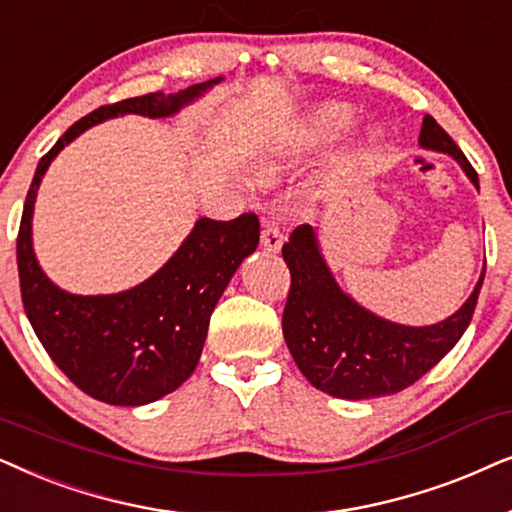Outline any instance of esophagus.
<instances>
[{
	"instance_id": "obj_1",
	"label": "esophagus",
	"mask_w": 512,
	"mask_h": 512,
	"mask_svg": "<svg viewBox=\"0 0 512 512\" xmlns=\"http://www.w3.org/2000/svg\"><path fill=\"white\" fill-rule=\"evenodd\" d=\"M262 245L267 252H278L283 245V231L276 224H264L262 229Z\"/></svg>"
}]
</instances>
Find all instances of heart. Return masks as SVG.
Listing matches in <instances>:
<instances>
[{"instance_id":"1","label":"heart","mask_w":512,"mask_h":512,"mask_svg":"<svg viewBox=\"0 0 512 512\" xmlns=\"http://www.w3.org/2000/svg\"><path fill=\"white\" fill-rule=\"evenodd\" d=\"M353 121V109L344 102H327L311 109L306 117L295 124V128L285 135L281 142L264 149L257 156V170L262 175H271L276 170H281L297 159H302L304 154H311L327 145L330 140H335L339 133L344 131ZM386 142V131L381 126H367L358 138V152L370 156L379 152Z\"/></svg>"}]
</instances>
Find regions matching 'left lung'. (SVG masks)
Instances as JSON below:
<instances>
[{"instance_id": "8db88e82", "label": "left lung", "mask_w": 512, "mask_h": 512, "mask_svg": "<svg viewBox=\"0 0 512 512\" xmlns=\"http://www.w3.org/2000/svg\"><path fill=\"white\" fill-rule=\"evenodd\" d=\"M419 147L452 156L480 192L478 173L433 117L424 119ZM283 260L292 276L283 311L285 344L318 391L342 400L393 395L424 377L466 332L485 281L482 267L470 297L440 323L403 325L365 309L337 283L311 224L292 231Z\"/></svg>"}]
</instances>
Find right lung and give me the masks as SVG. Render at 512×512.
Instances as JSON below:
<instances>
[{
  "label": "right lung",
  "instance_id": "obj_1",
  "mask_svg": "<svg viewBox=\"0 0 512 512\" xmlns=\"http://www.w3.org/2000/svg\"><path fill=\"white\" fill-rule=\"evenodd\" d=\"M222 77L177 93H147L98 107L67 128L39 161L18 231V276L34 335L74 386L107 405L140 407L173 393L199 365L215 311L231 276L260 243V220L201 217L168 262L145 281L109 295H74L46 276L34 255L32 217L46 170L63 149L102 121L140 114L175 117Z\"/></svg>",
  "mask_w": 512,
  "mask_h": 512
}]
</instances>
